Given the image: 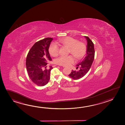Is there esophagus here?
I'll use <instances>...</instances> for the list:
<instances>
[{
	"label": "esophagus",
	"instance_id": "esophagus-1",
	"mask_svg": "<svg viewBox=\"0 0 125 125\" xmlns=\"http://www.w3.org/2000/svg\"><path fill=\"white\" fill-rule=\"evenodd\" d=\"M63 68H66V67H65V66H63Z\"/></svg>",
	"mask_w": 125,
	"mask_h": 125
}]
</instances>
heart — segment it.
Segmentation results:
<instances>
[{
  "instance_id": "heart-1",
  "label": "heart",
  "mask_w": 125,
  "mask_h": 125,
  "mask_svg": "<svg viewBox=\"0 0 125 125\" xmlns=\"http://www.w3.org/2000/svg\"><path fill=\"white\" fill-rule=\"evenodd\" d=\"M57 44L69 48V53L74 56L76 59H82L86 54V45L82 42H78L77 40L71 37H66L61 39ZM49 51L51 56L56 57L59 53V49L57 45L53 43L50 46ZM55 62L60 65L69 66L74 62V59L72 56H62L56 59Z\"/></svg>"
}]
</instances>
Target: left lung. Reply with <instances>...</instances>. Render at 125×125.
Wrapping results in <instances>:
<instances>
[{
	"label": "left lung",
	"mask_w": 125,
	"mask_h": 125,
	"mask_svg": "<svg viewBox=\"0 0 125 125\" xmlns=\"http://www.w3.org/2000/svg\"><path fill=\"white\" fill-rule=\"evenodd\" d=\"M84 37L87 41L86 56L82 62L76 65V69L78 68V70L77 71L72 70L68 75L74 80L79 79L84 77L88 72L94 59L95 52L94 43L88 37Z\"/></svg>",
	"instance_id": "left-lung-1"
}]
</instances>
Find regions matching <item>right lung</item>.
I'll list each match as a JSON object with an SVG mask.
<instances>
[{
    "label": "right lung",
    "mask_w": 125,
    "mask_h": 125,
    "mask_svg": "<svg viewBox=\"0 0 125 125\" xmlns=\"http://www.w3.org/2000/svg\"><path fill=\"white\" fill-rule=\"evenodd\" d=\"M52 40V38L47 37L37 41L27 55L26 64L28 74L33 83L38 86H44L50 79L53 67H47L48 62L52 60L48 50Z\"/></svg>",
    "instance_id": "1"
}]
</instances>
